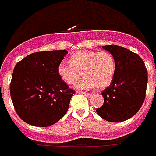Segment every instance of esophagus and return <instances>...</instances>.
Wrapping results in <instances>:
<instances>
[{
    "label": "esophagus",
    "mask_w": 156,
    "mask_h": 156,
    "mask_svg": "<svg viewBox=\"0 0 156 156\" xmlns=\"http://www.w3.org/2000/svg\"><path fill=\"white\" fill-rule=\"evenodd\" d=\"M82 94H84V95L86 96V97H91V96H92V94H91L85 93V92H82Z\"/></svg>",
    "instance_id": "obj_1"
}]
</instances>
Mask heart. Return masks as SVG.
<instances>
[{"instance_id": "b5f03b06", "label": "heart", "mask_w": 156, "mask_h": 156, "mask_svg": "<svg viewBox=\"0 0 156 156\" xmlns=\"http://www.w3.org/2000/svg\"><path fill=\"white\" fill-rule=\"evenodd\" d=\"M69 62L59 64L58 75L66 84L74 85L82 72L85 76L76 85L77 89L81 90H89L95 86L105 89L112 83L115 76V59L108 51H78L71 55Z\"/></svg>"}]
</instances>
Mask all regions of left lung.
Wrapping results in <instances>:
<instances>
[{
  "label": "left lung",
  "mask_w": 156,
  "mask_h": 156,
  "mask_svg": "<svg viewBox=\"0 0 156 156\" xmlns=\"http://www.w3.org/2000/svg\"><path fill=\"white\" fill-rule=\"evenodd\" d=\"M113 55L116 72L113 81L102 92L104 105L96 112L111 122L126 121L137 113L143 104L147 86V70L137 54L117 45L102 47Z\"/></svg>",
  "instance_id": "1"
}]
</instances>
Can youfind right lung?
Masks as SVG:
<instances>
[{
  "label": "right lung",
  "instance_id": "add662e5",
  "mask_svg": "<svg viewBox=\"0 0 156 156\" xmlns=\"http://www.w3.org/2000/svg\"><path fill=\"white\" fill-rule=\"evenodd\" d=\"M67 53L66 50L34 52L15 66L10 96L19 117L29 125L49 127L67 112L75 91L57 72Z\"/></svg>",
  "mask_w": 156,
  "mask_h": 156
}]
</instances>
